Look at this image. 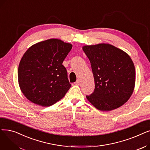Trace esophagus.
Masks as SVG:
<instances>
[{
	"label": "esophagus",
	"instance_id": "34e87169",
	"mask_svg": "<svg viewBox=\"0 0 150 150\" xmlns=\"http://www.w3.org/2000/svg\"><path fill=\"white\" fill-rule=\"evenodd\" d=\"M75 84L76 85H79V84H80V80H78L75 83Z\"/></svg>",
	"mask_w": 150,
	"mask_h": 150
}]
</instances>
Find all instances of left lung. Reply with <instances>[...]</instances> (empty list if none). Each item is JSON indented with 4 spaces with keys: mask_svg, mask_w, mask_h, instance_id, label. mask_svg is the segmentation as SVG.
<instances>
[{
    "mask_svg": "<svg viewBox=\"0 0 150 150\" xmlns=\"http://www.w3.org/2000/svg\"><path fill=\"white\" fill-rule=\"evenodd\" d=\"M95 81L93 92L86 98L97 109L109 111L122 106L133 93L136 71L129 55L109 44L84 45Z\"/></svg>",
    "mask_w": 150,
    "mask_h": 150,
    "instance_id": "1",
    "label": "left lung"
}]
</instances>
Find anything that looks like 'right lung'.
Listing matches in <instances>:
<instances>
[{"mask_svg": "<svg viewBox=\"0 0 150 150\" xmlns=\"http://www.w3.org/2000/svg\"><path fill=\"white\" fill-rule=\"evenodd\" d=\"M72 45L58 39L38 42L23 54L18 67V82L24 96L44 107L56 103L71 87L62 64Z\"/></svg>", "mask_w": 150, "mask_h": 150, "instance_id": "1", "label": "right lung"}]
</instances>
